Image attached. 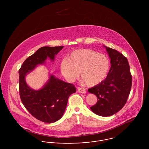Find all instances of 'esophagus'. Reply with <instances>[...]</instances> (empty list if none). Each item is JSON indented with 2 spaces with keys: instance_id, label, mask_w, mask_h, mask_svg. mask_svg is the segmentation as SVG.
Returning <instances> with one entry per match:
<instances>
[{
  "instance_id": "esophagus-1",
  "label": "esophagus",
  "mask_w": 149,
  "mask_h": 149,
  "mask_svg": "<svg viewBox=\"0 0 149 149\" xmlns=\"http://www.w3.org/2000/svg\"><path fill=\"white\" fill-rule=\"evenodd\" d=\"M78 91L80 93H86V89L84 88H80V87H78Z\"/></svg>"
}]
</instances>
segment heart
Masks as SVG:
<instances>
[{
    "instance_id": "1",
    "label": "heart",
    "mask_w": 149,
    "mask_h": 149,
    "mask_svg": "<svg viewBox=\"0 0 149 149\" xmlns=\"http://www.w3.org/2000/svg\"><path fill=\"white\" fill-rule=\"evenodd\" d=\"M67 59L60 64L62 74L71 81L80 77L88 86L101 83L106 78L110 69V61L106 55L88 49H78L70 53Z\"/></svg>"
}]
</instances>
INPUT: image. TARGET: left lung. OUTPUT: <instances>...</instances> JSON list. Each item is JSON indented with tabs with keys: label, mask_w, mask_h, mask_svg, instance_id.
Returning <instances> with one entry per match:
<instances>
[{
	"label": "left lung",
	"mask_w": 149,
	"mask_h": 149,
	"mask_svg": "<svg viewBox=\"0 0 149 149\" xmlns=\"http://www.w3.org/2000/svg\"><path fill=\"white\" fill-rule=\"evenodd\" d=\"M105 47L111 58L110 70L105 80L88 89L98 99L91 109L103 117L112 116L123 107L132 86V75L127 58L117 50Z\"/></svg>",
	"instance_id": "left-lung-1"
}]
</instances>
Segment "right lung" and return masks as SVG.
Returning a JSON list of instances; mask_svg holds the SVG:
<instances>
[{
	"instance_id": "right-lung-1",
	"label": "right lung",
	"mask_w": 149,
	"mask_h": 149,
	"mask_svg": "<svg viewBox=\"0 0 149 149\" xmlns=\"http://www.w3.org/2000/svg\"><path fill=\"white\" fill-rule=\"evenodd\" d=\"M64 46H44L26 59L19 70V91L24 106L38 120L52 123L60 120L64 114L68 100L76 92L75 86L50 76L42 89L35 91L25 81L27 73L34 70L38 64H43L47 57L52 61Z\"/></svg>"
}]
</instances>
